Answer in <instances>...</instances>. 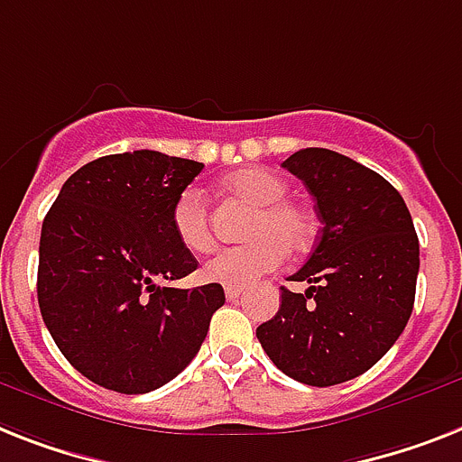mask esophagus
<instances>
[{
  "label": "esophagus",
  "instance_id": "1",
  "mask_svg": "<svg viewBox=\"0 0 462 462\" xmlns=\"http://www.w3.org/2000/svg\"><path fill=\"white\" fill-rule=\"evenodd\" d=\"M243 295V288H234V285H228L226 288V297L234 302V300H238V297Z\"/></svg>",
  "mask_w": 462,
  "mask_h": 462
}]
</instances>
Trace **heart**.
I'll use <instances>...</instances> for the list:
<instances>
[{
    "label": "heart",
    "mask_w": 462,
    "mask_h": 462,
    "mask_svg": "<svg viewBox=\"0 0 462 462\" xmlns=\"http://www.w3.org/2000/svg\"><path fill=\"white\" fill-rule=\"evenodd\" d=\"M228 196L253 208L243 236L247 243L219 247L205 262L208 281L222 285L254 283L264 273L283 264L285 250L302 253L314 238V222L302 208L288 203V186L283 179L264 170H240L224 179ZM171 231L189 253H205L212 247V231L203 193L189 186L171 205Z\"/></svg>",
    "instance_id": "1"
}]
</instances>
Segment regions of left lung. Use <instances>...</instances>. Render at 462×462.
I'll list each match as a JSON object with an SVG mask.
<instances>
[{
  "mask_svg": "<svg viewBox=\"0 0 462 462\" xmlns=\"http://www.w3.org/2000/svg\"><path fill=\"white\" fill-rule=\"evenodd\" d=\"M283 167L314 196L321 238L281 288V307L257 328L269 359L292 380L330 387L359 377L390 352L409 323L420 245L399 190L356 160L302 148Z\"/></svg>",
  "mask_w": 462,
  "mask_h": 462,
  "instance_id": "8db88e82",
  "label": "left lung"
}]
</instances>
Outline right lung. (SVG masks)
Segmentation results:
<instances>
[{"label":"right lung","mask_w":462,"mask_h":462,"mask_svg":"<svg viewBox=\"0 0 462 462\" xmlns=\"http://www.w3.org/2000/svg\"><path fill=\"white\" fill-rule=\"evenodd\" d=\"M203 162L158 151L79 167L44 217L37 300L60 354L91 383L146 394L193 361L224 288H170L196 272L171 205Z\"/></svg>","instance_id":"obj_1"}]
</instances>
